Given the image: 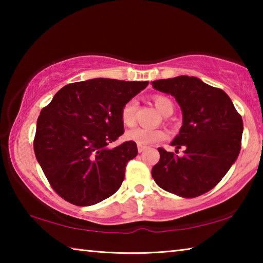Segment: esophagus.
Instances as JSON below:
<instances>
[{
	"instance_id": "esophagus-1",
	"label": "esophagus",
	"mask_w": 263,
	"mask_h": 263,
	"mask_svg": "<svg viewBox=\"0 0 263 263\" xmlns=\"http://www.w3.org/2000/svg\"><path fill=\"white\" fill-rule=\"evenodd\" d=\"M146 149V146H142V145H138V152L141 153L144 152V151Z\"/></svg>"
}]
</instances>
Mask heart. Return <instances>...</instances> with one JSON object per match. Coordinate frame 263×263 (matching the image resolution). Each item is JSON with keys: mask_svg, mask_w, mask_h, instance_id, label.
Segmentation results:
<instances>
[{"mask_svg": "<svg viewBox=\"0 0 263 263\" xmlns=\"http://www.w3.org/2000/svg\"><path fill=\"white\" fill-rule=\"evenodd\" d=\"M154 104L159 109L160 112L163 115H168L173 112V103L172 101L166 96L157 95L154 96ZM138 108V101L136 99L128 100L123 105L121 111V117L124 125L133 126L136 124V112ZM126 138L128 140L135 141L138 145H152L155 142H159L166 138V133L159 128H144L138 127L135 130H131L126 133Z\"/></svg>", "mask_w": 263, "mask_h": 263, "instance_id": "b5f03b06", "label": "heart"}]
</instances>
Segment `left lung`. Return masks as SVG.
I'll return each instance as SVG.
<instances>
[{
	"label": "left lung",
	"instance_id": "obj_1",
	"mask_svg": "<svg viewBox=\"0 0 263 263\" xmlns=\"http://www.w3.org/2000/svg\"><path fill=\"white\" fill-rule=\"evenodd\" d=\"M154 89L175 97L183 122L172 141L182 157L158 148L159 162L152 176L160 188L184 198H194L219 183L241 148L243 124L224 90L195 77L181 75L152 82Z\"/></svg>",
	"mask_w": 263,
	"mask_h": 263
}]
</instances>
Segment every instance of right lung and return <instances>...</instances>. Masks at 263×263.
Returning <instances> with one entry per match:
<instances>
[{"mask_svg": "<svg viewBox=\"0 0 263 263\" xmlns=\"http://www.w3.org/2000/svg\"><path fill=\"white\" fill-rule=\"evenodd\" d=\"M147 84L101 78L69 83L41 111L34 154L65 201L94 205L121 188L126 163L138 154L137 144L108 145L124 133L123 105Z\"/></svg>", "mask_w": 263, "mask_h": 263, "instance_id": "1", "label": "right lung"}]
</instances>
